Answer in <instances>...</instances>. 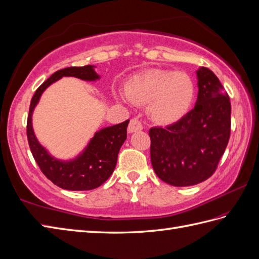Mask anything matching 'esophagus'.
<instances>
[{"label": "esophagus", "mask_w": 259, "mask_h": 259, "mask_svg": "<svg viewBox=\"0 0 259 259\" xmlns=\"http://www.w3.org/2000/svg\"><path fill=\"white\" fill-rule=\"evenodd\" d=\"M142 130H143L142 123H141L140 121H138L137 118H132L131 122H130L128 127H127L128 133H135V132L142 131Z\"/></svg>", "instance_id": "34e87169"}]
</instances>
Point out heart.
<instances>
[{
  "label": "heart",
  "instance_id": "heart-1",
  "mask_svg": "<svg viewBox=\"0 0 259 259\" xmlns=\"http://www.w3.org/2000/svg\"><path fill=\"white\" fill-rule=\"evenodd\" d=\"M125 92L131 102L147 104V114L154 122L170 124L187 112L193 98V83L184 72L153 69L132 79Z\"/></svg>",
  "mask_w": 259,
  "mask_h": 259
}]
</instances>
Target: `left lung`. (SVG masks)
Segmentation results:
<instances>
[{
	"instance_id": "8db88e82",
	"label": "left lung",
	"mask_w": 259,
	"mask_h": 259,
	"mask_svg": "<svg viewBox=\"0 0 259 259\" xmlns=\"http://www.w3.org/2000/svg\"><path fill=\"white\" fill-rule=\"evenodd\" d=\"M194 108L167 127L149 130L150 160L156 175L175 187L198 185L210 178L231 134V102L210 69L197 70Z\"/></svg>"
}]
</instances>
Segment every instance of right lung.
<instances>
[{"instance_id":"obj_1","label":"right lung","mask_w":259,"mask_h":259,"mask_svg":"<svg viewBox=\"0 0 259 259\" xmlns=\"http://www.w3.org/2000/svg\"><path fill=\"white\" fill-rule=\"evenodd\" d=\"M94 66L69 67L56 71L36 90L29 106L27 118V140L34 158L42 174L65 190L84 191L100 187L110 178L116 166L119 148L127 137L130 119L121 124L98 131L81 153L74 158L61 160L56 158L37 140L33 128V113L41 94L47 88L62 77H74L84 81H96L100 75Z\"/></svg>"}]
</instances>
